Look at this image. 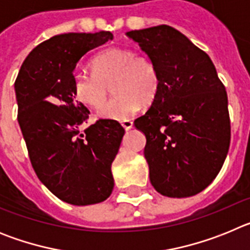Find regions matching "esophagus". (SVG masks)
<instances>
[{"label": "esophagus", "instance_id": "esophagus-1", "mask_svg": "<svg viewBox=\"0 0 250 250\" xmlns=\"http://www.w3.org/2000/svg\"><path fill=\"white\" fill-rule=\"evenodd\" d=\"M121 125H123V127L125 130H130L132 127V125H134V123H132L131 120H123L121 121Z\"/></svg>", "mask_w": 250, "mask_h": 250}]
</instances>
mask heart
<instances>
[{
	"mask_svg": "<svg viewBox=\"0 0 250 250\" xmlns=\"http://www.w3.org/2000/svg\"><path fill=\"white\" fill-rule=\"evenodd\" d=\"M92 74L75 72L72 94L79 103L99 109L111 83L115 96L99 111L103 119L126 120L143 104H150L160 89L158 66L147 55L129 48L110 47L91 61Z\"/></svg>",
	"mask_w": 250,
	"mask_h": 250,
	"instance_id": "1",
	"label": "heart"
}]
</instances>
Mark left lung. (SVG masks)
<instances>
[{
    "instance_id": "8db88e82",
    "label": "left lung",
    "mask_w": 250,
    "mask_h": 250,
    "mask_svg": "<svg viewBox=\"0 0 250 250\" xmlns=\"http://www.w3.org/2000/svg\"><path fill=\"white\" fill-rule=\"evenodd\" d=\"M156 63L160 89L135 120L146 136L151 185L170 198L204 190L222 169L230 144L227 91L204 51L167 25L126 32Z\"/></svg>"
}]
</instances>
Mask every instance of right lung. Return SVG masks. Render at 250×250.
<instances>
[{
	"label": "right lung",
	"mask_w": 250,
	"mask_h": 250,
	"mask_svg": "<svg viewBox=\"0 0 250 250\" xmlns=\"http://www.w3.org/2000/svg\"><path fill=\"white\" fill-rule=\"evenodd\" d=\"M112 40L109 31L56 35L37 45L15 81L17 120L37 178L74 205L106 200L114 189L111 164L125 130L100 119L81 132L90 111L72 94L79 60Z\"/></svg>",
	"instance_id": "obj_1"
}]
</instances>
